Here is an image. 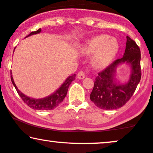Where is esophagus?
Instances as JSON below:
<instances>
[{"mask_svg":"<svg viewBox=\"0 0 153 153\" xmlns=\"http://www.w3.org/2000/svg\"><path fill=\"white\" fill-rule=\"evenodd\" d=\"M84 77H85V73L82 71H79V72L78 73V74H77V78H78L79 79H84Z\"/></svg>","mask_w":153,"mask_h":153,"instance_id":"34e87169","label":"esophagus"}]
</instances>
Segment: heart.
Listing matches in <instances>:
<instances>
[{"instance_id": "heart-1", "label": "heart", "mask_w": 153, "mask_h": 153, "mask_svg": "<svg viewBox=\"0 0 153 153\" xmlns=\"http://www.w3.org/2000/svg\"><path fill=\"white\" fill-rule=\"evenodd\" d=\"M119 45L114 37L99 35L86 39L78 48L82 54H91V63L97 69L107 67L118 53Z\"/></svg>"}]
</instances>
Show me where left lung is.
Returning <instances> with one entry per match:
<instances>
[{"label":"left lung","mask_w":153,"mask_h":153,"mask_svg":"<svg viewBox=\"0 0 153 153\" xmlns=\"http://www.w3.org/2000/svg\"><path fill=\"white\" fill-rule=\"evenodd\" d=\"M126 50L120 59H116L98 74L94 81L90 99L99 108L114 110L126 104L131 99L141 79L140 50L134 40L126 37ZM126 63L131 71L128 82L121 84L116 78L118 65Z\"/></svg>","instance_id":"left-lung-1"}]
</instances>
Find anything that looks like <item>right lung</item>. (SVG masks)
I'll use <instances>...</instances> for the list:
<instances>
[{
    "mask_svg": "<svg viewBox=\"0 0 153 153\" xmlns=\"http://www.w3.org/2000/svg\"><path fill=\"white\" fill-rule=\"evenodd\" d=\"M42 31L41 30V28H39V30H37V31L32 32V33L28 35L27 37L30 36V35H35V34H38ZM15 50V49H14ZM75 77H76V74H72L71 76H69L67 77V79L65 81V82L60 86L59 88L56 90L53 94H52L51 95L48 96V97L42 98V99H34V98H31L29 97H27L26 95H25L24 94H22L21 91H20V90L17 88V86L15 84L14 80H13L12 73L10 74V79L12 81V83L13 86L16 88L17 92L19 94L22 101L27 104L28 106L30 107L33 109H36V110H52L54 109L56 107H57L59 105L60 103L62 102L64 99H65L66 96H67L68 88H69V85L71 84V83L75 79Z\"/></svg>",
    "mask_w": 153,
    "mask_h": 153,
    "instance_id": "obj_1",
    "label": "right lung"
}]
</instances>
